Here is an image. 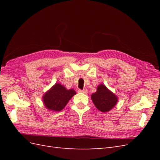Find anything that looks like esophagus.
I'll list each match as a JSON object with an SVG mask.
<instances>
[{"instance_id":"esophagus-1","label":"esophagus","mask_w":160,"mask_h":160,"mask_svg":"<svg viewBox=\"0 0 160 160\" xmlns=\"http://www.w3.org/2000/svg\"><path fill=\"white\" fill-rule=\"evenodd\" d=\"M79 92H80V93H84V94H87L88 93V91L87 89H83V90H81V89H79Z\"/></svg>"}]
</instances>
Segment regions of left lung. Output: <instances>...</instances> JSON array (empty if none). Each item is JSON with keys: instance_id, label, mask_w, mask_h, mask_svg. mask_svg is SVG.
Here are the masks:
<instances>
[{"instance_id": "left-lung-1", "label": "left lung", "mask_w": 160, "mask_h": 160, "mask_svg": "<svg viewBox=\"0 0 160 160\" xmlns=\"http://www.w3.org/2000/svg\"><path fill=\"white\" fill-rule=\"evenodd\" d=\"M95 107L101 112L106 113L112 109L118 102V96L104 84H99L95 93L91 96Z\"/></svg>"}]
</instances>
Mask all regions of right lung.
<instances>
[{"mask_svg":"<svg viewBox=\"0 0 160 160\" xmlns=\"http://www.w3.org/2000/svg\"><path fill=\"white\" fill-rule=\"evenodd\" d=\"M75 94L74 89H67L61 83H56L42 95V102L47 109L57 112L63 109Z\"/></svg>","mask_w":160,"mask_h":160,"instance_id":"1","label":"right lung"}]
</instances>
